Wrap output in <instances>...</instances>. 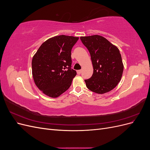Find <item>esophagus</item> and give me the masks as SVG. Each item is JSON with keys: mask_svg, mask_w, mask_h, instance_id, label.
Instances as JSON below:
<instances>
[{"mask_svg": "<svg viewBox=\"0 0 150 150\" xmlns=\"http://www.w3.org/2000/svg\"><path fill=\"white\" fill-rule=\"evenodd\" d=\"M81 72H82V70H78L77 71V73H78V74H80L81 73Z\"/></svg>", "mask_w": 150, "mask_h": 150, "instance_id": "34e87169", "label": "esophagus"}]
</instances>
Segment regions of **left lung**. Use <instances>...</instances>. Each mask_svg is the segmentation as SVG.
<instances>
[{"label": "left lung", "instance_id": "left-lung-1", "mask_svg": "<svg viewBox=\"0 0 150 150\" xmlns=\"http://www.w3.org/2000/svg\"><path fill=\"white\" fill-rule=\"evenodd\" d=\"M80 39L88 49L93 66L92 76L84 80L86 87L98 94L110 91L120 83L124 69L118 48L99 35Z\"/></svg>", "mask_w": 150, "mask_h": 150}]
</instances>
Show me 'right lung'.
<instances>
[{"mask_svg":"<svg viewBox=\"0 0 150 150\" xmlns=\"http://www.w3.org/2000/svg\"><path fill=\"white\" fill-rule=\"evenodd\" d=\"M78 37L57 35L42 44L32 60L37 87L47 96L57 98L69 88L76 71L71 69V50Z\"/></svg>","mask_w":150,"mask_h":150,"instance_id":"add662e5","label":"right lung"}]
</instances>
